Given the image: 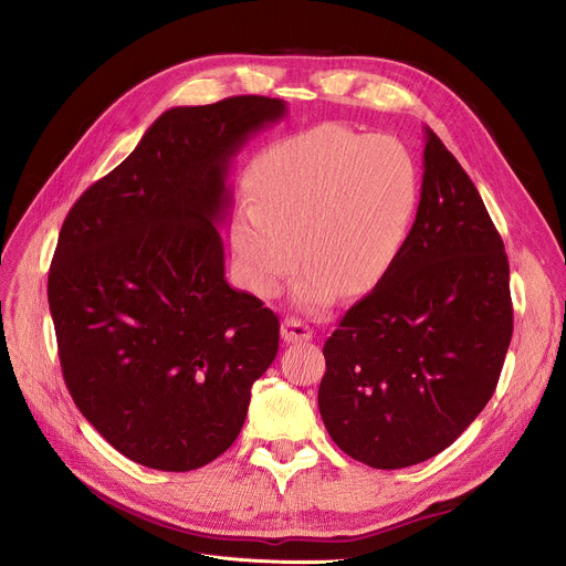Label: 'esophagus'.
Instances as JSON below:
<instances>
[{"label":"esophagus","instance_id":"1","mask_svg":"<svg viewBox=\"0 0 566 566\" xmlns=\"http://www.w3.org/2000/svg\"><path fill=\"white\" fill-rule=\"evenodd\" d=\"M281 335L285 342H308L313 339V328L296 317H285L281 324Z\"/></svg>","mask_w":566,"mask_h":566}]
</instances>
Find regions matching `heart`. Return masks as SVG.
Listing matches in <instances>:
<instances>
[{"label":"heart","mask_w":566,"mask_h":566,"mask_svg":"<svg viewBox=\"0 0 566 566\" xmlns=\"http://www.w3.org/2000/svg\"><path fill=\"white\" fill-rule=\"evenodd\" d=\"M249 188L251 203L231 233L242 283L270 298L301 255L294 301L311 311L326 308L339 285L363 294L389 274L419 197L415 160L399 140L342 124L313 126L265 151Z\"/></svg>","instance_id":"heart-1"}]
</instances>
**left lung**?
Instances as JSON below:
<instances>
[{"mask_svg":"<svg viewBox=\"0 0 566 566\" xmlns=\"http://www.w3.org/2000/svg\"><path fill=\"white\" fill-rule=\"evenodd\" d=\"M415 224L395 268L324 344L319 412L374 469L451 447L492 399L512 339L510 265L475 186L426 126Z\"/></svg>","mask_w":566,"mask_h":566,"instance_id":"obj_1","label":"left lung"}]
</instances>
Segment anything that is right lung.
Wrapping results in <instances>:
<instances>
[{
  "label": "right lung",
  "instance_id": "right-lung-1",
  "mask_svg": "<svg viewBox=\"0 0 566 566\" xmlns=\"http://www.w3.org/2000/svg\"><path fill=\"white\" fill-rule=\"evenodd\" d=\"M283 99L165 111L67 212L48 296L70 395L128 460L190 471L240 434L279 317L224 276L229 165Z\"/></svg>",
  "mask_w": 566,
  "mask_h": 566
}]
</instances>
